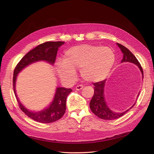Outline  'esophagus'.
Listing matches in <instances>:
<instances>
[{
  "label": "esophagus",
  "mask_w": 154,
  "mask_h": 154,
  "mask_svg": "<svg viewBox=\"0 0 154 154\" xmlns=\"http://www.w3.org/2000/svg\"><path fill=\"white\" fill-rule=\"evenodd\" d=\"M83 88V85H78L76 87V89L77 91H80L82 90V88Z\"/></svg>",
  "instance_id": "obj_1"
}]
</instances>
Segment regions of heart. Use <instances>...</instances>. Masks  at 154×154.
<instances>
[{
    "instance_id": "obj_1",
    "label": "heart",
    "mask_w": 154,
    "mask_h": 154,
    "mask_svg": "<svg viewBox=\"0 0 154 154\" xmlns=\"http://www.w3.org/2000/svg\"><path fill=\"white\" fill-rule=\"evenodd\" d=\"M111 49L91 44L74 46L66 51L63 60L56 62L59 76L72 80L75 70L80 69L82 78L88 82H97L108 76L115 62Z\"/></svg>"
}]
</instances>
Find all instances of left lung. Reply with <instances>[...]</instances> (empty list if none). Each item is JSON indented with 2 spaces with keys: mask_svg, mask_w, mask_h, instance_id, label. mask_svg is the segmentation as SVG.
<instances>
[{
  "mask_svg": "<svg viewBox=\"0 0 154 154\" xmlns=\"http://www.w3.org/2000/svg\"><path fill=\"white\" fill-rule=\"evenodd\" d=\"M117 44L119 46V48L121 49V50H122V53H123V58L122 62H128L136 64L139 68V69H140L143 76V68L136 57L123 45L118 43H117ZM105 82L106 80L94 83L93 84L94 86V92L90 102V108L93 113L102 119L112 120L118 119L122 117L128 110L122 113H115L107 106L104 97V87ZM134 105L135 104L132 106H134Z\"/></svg>",
  "mask_w": 154,
  "mask_h": 154,
  "instance_id": "left-lung-1",
  "label": "left lung"
}]
</instances>
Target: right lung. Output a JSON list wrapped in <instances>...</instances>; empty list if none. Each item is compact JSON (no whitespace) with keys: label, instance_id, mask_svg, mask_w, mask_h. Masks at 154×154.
I'll use <instances>...</instances> for the list:
<instances>
[{"label":"right lung","instance_id":"1","mask_svg":"<svg viewBox=\"0 0 154 154\" xmlns=\"http://www.w3.org/2000/svg\"><path fill=\"white\" fill-rule=\"evenodd\" d=\"M63 42H46L41 44L27 53L17 63L13 72V85L15 97L20 109L31 119L42 123H50L61 118L66 112V99L69 94L72 92L71 88L58 87L54 98L48 108L38 112H32L26 109L18 100L15 92V82L18 73L28 65L40 60H45L51 64L55 62L57 51Z\"/></svg>","mask_w":154,"mask_h":154}]
</instances>
